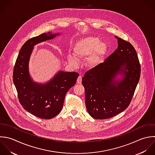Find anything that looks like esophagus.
Listing matches in <instances>:
<instances>
[{
  "label": "esophagus",
  "mask_w": 155,
  "mask_h": 155,
  "mask_svg": "<svg viewBox=\"0 0 155 155\" xmlns=\"http://www.w3.org/2000/svg\"><path fill=\"white\" fill-rule=\"evenodd\" d=\"M81 81H82V77L81 75H80L77 80V83L78 84H81Z\"/></svg>",
  "instance_id": "obj_1"
}]
</instances>
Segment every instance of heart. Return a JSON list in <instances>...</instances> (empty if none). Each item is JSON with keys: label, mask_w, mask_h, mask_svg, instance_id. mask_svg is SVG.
<instances>
[{"label": "heart", "mask_w": 155, "mask_h": 155, "mask_svg": "<svg viewBox=\"0 0 155 155\" xmlns=\"http://www.w3.org/2000/svg\"><path fill=\"white\" fill-rule=\"evenodd\" d=\"M108 50L107 45L104 42H101L97 37H87L77 41L73 48L74 54L71 55V61L77 64L79 59L86 58V63L89 68L97 66L103 60Z\"/></svg>", "instance_id": "obj_1"}]
</instances>
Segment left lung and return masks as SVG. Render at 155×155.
<instances>
[{
    "label": "left lung",
    "mask_w": 155,
    "mask_h": 155,
    "mask_svg": "<svg viewBox=\"0 0 155 155\" xmlns=\"http://www.w3.org/2000/svg\"><path fill=\"white\" fill-rule=\"evenodd\" d=\"M115 37L118 40L117 49L82 78L86 109L96 120L108 119L126 110L140 78L141 65L134 47ZM119 74L123 77L121 81L116 80Z\"/></svg>",
    "instance_id": "left-lung-1"
}]
</instances>
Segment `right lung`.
<instances>
[{
  "label": "right lung",
  "mask_w": 155,
  "mask_h": 155,
  "mask_svg": "<svg viewBox=\"0 0 155 155\" xmlns=\"http://www.w3.org/2000/svg\"><path fill=\"white\" fill-rule=\"evenodd\" d=\"M58 35L48 32L27 40L20 49L13 71V82L20 103L26 111L42 119H51L61 112L67 92L79 76L77 72L60 71L45 84L32 80L28 64L34 46Z\"/></svg>",
  "instance_id": "obj_1"
}]
</instances>
